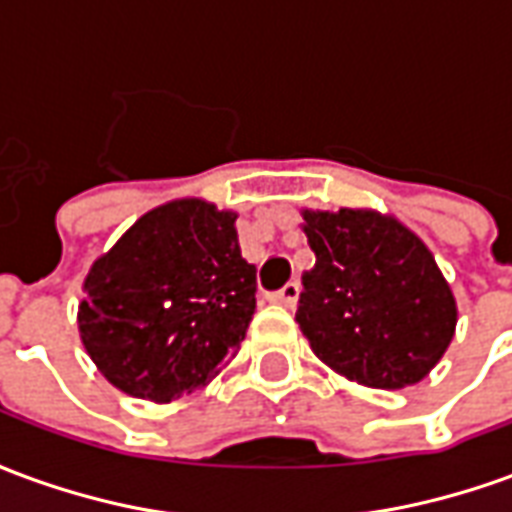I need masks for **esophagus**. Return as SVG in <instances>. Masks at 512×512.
I'll use <instances>...</instances> for the list:
<instances>
[{"mask_svg": "<svg viewBox=\"0 0 512 512\" xmlns=\"http://www.w3.org/2000/svg\"><path fill=\"white\" fill-rule=\"evenodd\" d=\"M271 301L285 304V307H293V304L299 301V282H288V285H282L279 290H274V293H271Z\"/></svg>", "mask_w": 512, "mask_h": 512, "instance_id": "esophagus-1", "label": "esophagus"}]
</instances>
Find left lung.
Segmentation results:
<instances>
[{"instance_id": "left-lung-1", "label": "left lung", "mask_w": 512, "mask_h": 512, "mask_svg": "<svg viewBox=\"0 0 512 512\" xmlns=\"http://www.w3.org/2000/svg\"><path fill=\"white\" fill-rule=\"evenodd\" d=\"M315 266L301 274L299 321L315 356L376 389L422 381L455 332V299L428 246L370 211H304Z\"/></svg>"}]
</instances>
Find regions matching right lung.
<instances>
[{
  "mask_svg": "<svg viewBox=\"0 0 512 512\" xmlns=\"http://www.w3.org/2000/svg\"><path fill=\"white\" fill-rule=\"evenodd\" d=\"M255 290L257 268L241 257L235 213L202 200L169 202L95 260L79 332L109 384L169 403L238 354Z\"/></svg>",
  "mask_w": 512,
  "mask_h": 512,
  "instance_id": "1",
  "label": "right lung"
}]
</instances>
